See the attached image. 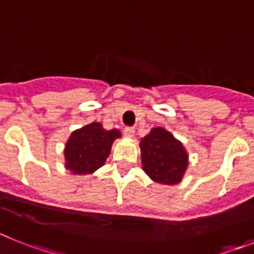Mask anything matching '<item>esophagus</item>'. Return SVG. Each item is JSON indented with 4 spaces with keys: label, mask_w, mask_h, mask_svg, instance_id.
Returning a JSON list of instances; mask_svg holds the SVG:
<instances>
[{
    "label": "esophagus",
    "mask_w": 254,
    "mask_h": 254,
    "mask_svg": "<svg viewBox=\"0 0 254 254\" xmlns=\"http://www.w3.org/2000/svg\"><path fill=\"white\" fill-rule=\"evenodd\" d=\"M125 136L126 137H129V138H132L134 136V128L133 127H126L125 128Z\"/></svg>",
    "instance_id": "obj_1"
}]
</instances>
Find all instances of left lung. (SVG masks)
Here are the masks:
<instances>
[{"mask_svg": "<svg viewBox=\"0 0 254 254\" xmlns=\"http://www.w3.org/2000/svg\"><path fill=\"white\" fill-rule=\"evenodd\" d=\"M141 161L147 176L160 185H178L188 167L181 141L163 127H155L141 140Z\"/></svg>", "mask_w": 254, "mask_h": 254, "instance_id": "8db88e82", "label": "left lung"}]
</instances>
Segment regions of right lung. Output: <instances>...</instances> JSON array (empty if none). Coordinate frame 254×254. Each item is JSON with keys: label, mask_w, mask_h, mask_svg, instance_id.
<instances>
[{"label": "right lung", "mask_w": 254, "mask_h": 254, "mask_svg": "<svg viewBox=\"0 0 254 254\" xmlns=\"http://www.w3.org/2000/svg\"><path fill=\"white\" fill-rule=\"evenodd\" d=\"M118 137H121L118 129L107 131L99 122L76 129L64 146V167L72 174H91L104 165L113 141Z\"/></svg>", "instance_id": "obj_1"}]
</instances>
